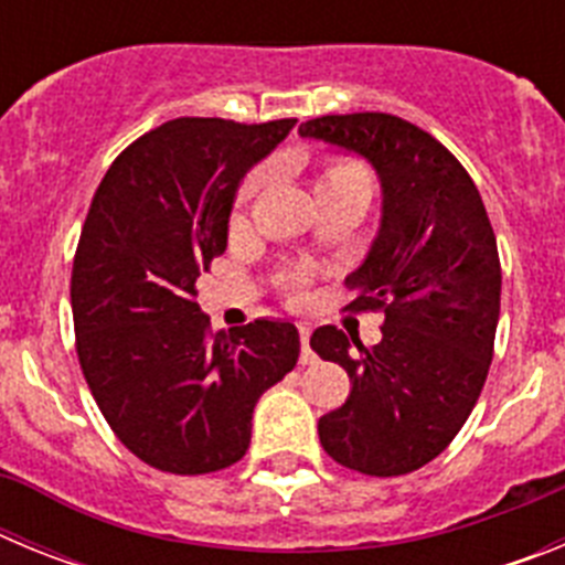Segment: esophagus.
Segmentation results:
<instances>
[{"mask_svg": "<svg viewBox=\"0 0 565 565\" xmlns=\"http://www.w3.org/2000/svg\"><path fill=\"white\" fill-rule=\"evenodd\" d=\"M299 342H302V353H299V362H302V364L317 362V353L311 351V328L299 326Z\"/></svg>", "mask_w": 565, "mask_h": 565, "instance_id": "34e87169", "label": "esophagus"}]
</instances>
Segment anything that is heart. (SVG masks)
Segmentation results:
<instances>
[{"label": "heart", "instance_id": "obj_1", "mask_svg": "<svg viewBox=\"0 0 565 565\" xmlns=\"http://www.w3.org/2000/svg\"><path fill=\"white\" fill-rule=\"evenodd\" d=\"M263 183H266V169H257V172L248 174L246 181H243V186H239L237 206H246L254 194L263 189ZM317 194L319 198H322V194H351V198H359V201L367 203L373 194L371 169L364 167L362 161H353V158H331V161L322 167V172H319ZM239 221H243V217L237 214L234 223ZM306 286H308V274L297 271L288 277V288H291L294 297H302V294H306Z\"/></svg>", "mask_w": 565, "mask_h": 565}]
</instances>
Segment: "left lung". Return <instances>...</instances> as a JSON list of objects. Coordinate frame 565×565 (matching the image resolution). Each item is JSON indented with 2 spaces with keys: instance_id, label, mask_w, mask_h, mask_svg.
Wrapping results in <instances>:
<instances>
[{
  "instance_id": "left-lung-1",
  "label": "left lung",
  "mask_w": 565,
  "mask_h": 565,
  "mask_svg": "<svg viewBox=\"0 0 565 565\" xmlns=\"http://www.w3.org/2000/svg\"><path fill=\"white\" fill-rule=\"evenodd\" d=\"M362 154L382 183V223L362 266L344 279L351 311H382V342L364 348L333 326L311 348L351 376V396L319 418L328 456L391 478L430 463L458 436L487 382L501 259L467 169L447 147L387 113L322 115L299 124Z\"/></svg>"
}]
</instances>
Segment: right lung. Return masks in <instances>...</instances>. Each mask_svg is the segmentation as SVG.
<instances>
[{
	"mask_svg": "<svg viewBox=\"0 0 565 565\" xmlns=\"http://www.w3.org/2000/svg\"><path fill=\"white\" fill-rule=\"evenodd\" d=\"M294 124L174 118L129 143L89 203L70 279L78 362L118 441L149 467H232L257 398L297 364L291 322L212 333L198 306L239 181Z\"/></svg>",
	"mask_w": 565,
	"mask_h": 565,
	"instance_id": "obj_1",
	"label": "right lung"
}]
</instances>
